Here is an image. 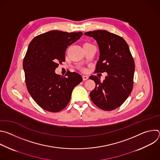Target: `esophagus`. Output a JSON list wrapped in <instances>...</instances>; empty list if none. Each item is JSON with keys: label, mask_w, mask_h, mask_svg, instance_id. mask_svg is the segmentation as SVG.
I'll return each mask as SVG.
<instances>
[{"label": "esophagus", "mask_w": 160, "mask_h": 160, "mask_svg": "<svg viewBox=\"0 0 160 160\" xmlns=\"http://www.w3.org/2000/svg\"><path fill=\"white\" fill-rule=\"evenodd\" d=\"M82 78H83V80L84 81L87 80V79H88V77L87 75H82Z\"/></svg>", "instance_id": "obj_1"}]
</instances>
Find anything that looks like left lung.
<instances>
[{"mask_svg": "<svg viewBox=\"0 0 160 160\" xmlns=\"http://www.w3.org/2000/svg\"><path fill=\"white\" fill-rule=\"evenodd\" d=\"M84 35L93 37L98 44L100 55L95 72L108 73L103 82L94 75L89 77L96 83L90 99L101 109H115L125 101L133 88L135 64L128 45L122 37L106 30Z\"/></svg>", "mask_w": 160, "mask_h": 160, "instance_id": "obj_1", "label": "left lung"}]
</instances>
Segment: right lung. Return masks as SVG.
<instances>
[{
  "label": "right lung",
  "instance_id": "1",
  "mask_svg": "<svg viewBox=\"0 0 160 160\" xmlns=\"http://www.w3.org/2000/svg\"><path fill=\"white\" fill-rule=\"evenodd\" d=\"M82 32L52 30L35 37L30 43L22 63L27 89L36 103L50 112H58L69 103L73 89L82 81L76 72L67 77L57 75L59 62L65 61L68 46L78 40Z\"/></svg>",
  "mask_w": 160,
  "mask_h": 160
}]
</instances>
